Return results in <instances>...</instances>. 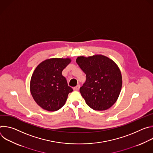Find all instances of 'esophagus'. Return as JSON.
Returning <instances> with one entry per match:
<instances>
[{"label": "esophagus", "instance_id": "1", "mask_svg": "<svg viewBox=\"0 0 153 153\" xmlns=\"http://www.w3.org/2000/svg\"><path fill=\"white\" fill-rule=\"evenodd\" d=\"M79 88H80V85H77L76 86H75L73 88L74 90H75V91H78L79 90Z\"/></svg>", "mask_w": 153, "mask_h": 153}]
</instances>
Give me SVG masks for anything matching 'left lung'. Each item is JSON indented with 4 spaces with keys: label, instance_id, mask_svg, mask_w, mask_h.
<instances>
[{
    "label": "left lung",
    "instance_id": "left-lung-1",
    "mask_svg": "<svg viewBox=\"0 0 153 153\" xmlns=\"http://www.w3.org/2000/svg\"><path fill=\"white\" fill-rule=\"evenodd\" d=\"M76 62L86 74V81L80 88L86 103L97 111L111 107L122 85L121 72L116 63L103 55L79 56Z\"/></svg>",
    "mask_w": 153,
    "mask_h": 153
}]
</instances>
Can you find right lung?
<instances>
[{
	"mask_svg": "<svg viewBox=\"0 0 153 153\" xmlns=\"http://www.w3.org/2000/svg\"><path fill=\"white\" fill-rule=\"evenodd\" d=\"M71 62L69 58H52L41 62L30 81V91L35 102L49 111L59 110L73 90L62 72Z\"/></svg>",
	"mask_w": 153,
	"mask_h": 153,
	"instance_id": "add662e5",
	"label": "right lung"
}]
</instances>
